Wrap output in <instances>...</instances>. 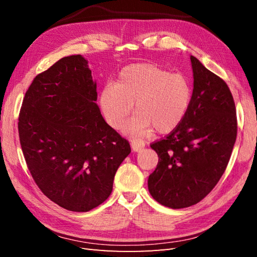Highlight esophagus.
<instances>
[{"instance_id":"esophagus-1","label":"esophagus","mask_w":257,"mask_h":257,"mask_svg":"<svg viewBox=\"0 0 257 257\" xmlns=\"http://www.w3.org/2000/svg\"><path fill=\"white\" fill-rule=\"evenodd\" d=\"M130 145H132V149L135 152L140 151L145 147V143H144V141H141V140H132Z\"/></svg>"}]
</instances>
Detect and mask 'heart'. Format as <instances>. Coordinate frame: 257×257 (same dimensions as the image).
I'll return each mask as SVG.
<instances>
[{"label":"heart","mask_w":257,"mask_h":257,"mask_svg":"<svg viewBox=\"0 0 257 257\" xmlns=\"http://www.w3.org/2000/svg\"><path fill=\"white\" fill-rule=\"evenodd\" d=\"M190 79L182 73H170L154 63H137L119 73L116 84L107 83L99 94V107L107 123L121 129L133 112L136 116L125 125V133L145 136L154 127L167 134L177 128L192 101Z\"/></svg>","instance_id":"b5f03b06"}]
</instances>
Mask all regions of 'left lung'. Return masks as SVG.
<instances>
[{"label":"left lung","mask_w":257,"mask_h":257,"mask_svg":"<svg viewBox=\"0 0 257 257\" xmlns=\"http://www.w3.org/2000/svg\"><path fill=\"white\" fill-rule=\"evenodd\" d=\"M192 101L185 117L165 139L151 145L159 161L148 179L160 204H196L219 182L236 140V109L226 83L191 56Z\"/></svg>","instance_id":"left-lung-1"}]
</instances>
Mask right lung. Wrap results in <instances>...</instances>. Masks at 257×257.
<instances>
[{
	"instance_id": "right-lung-1",
	"label": "right lung",
	"mask_w": 257,
	"mask_h": 257,
	"mask_svg": "<svg viewBox=\"0 0 257 257\" xmlns=\"http://www.w3.org/2000/svg\"><path fill=\"white\" fill-rule=\"evenodd\" d=\"M96 88L83 56L64 57L32 81L19 117L22 151L37 187L74 212L108 199L132 151L102 118Z\"/></svg>"
}]
</instances>
